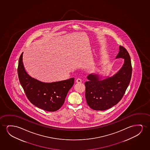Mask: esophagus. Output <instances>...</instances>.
<instances>
[{"label":"esophagus","instance_id":"1","mask_svg":"<svg viewBox=\"0 0 150 150\" xmlns=\"http://www.w3.org/2000/svg\"><path fill=\"white\" fill-rule=\"evenodd\" d=\"M76 82H77V83H81V82H82V80L81 79H80V78H77V79H76Z\"/></svg>","mask_w":150,"mask_h":150}]
</instances>
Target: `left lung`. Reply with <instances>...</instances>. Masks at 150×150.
Masks as SVG:
<instances>
[{
    "label": "left lung",
    "mask_w": 150,
    "mask_h": 150,
    "mask_svg": "<svg viewBox=\"0 0 150 150\" xmlns=\"http://www.w3.org/2000/svg\"><path fill=\"white\" fill-rule=\"evenodd\" d=\"M124 59L121 69L111 77L103 79L98 74L88 76V81L85 82L86 103L91 109L104 111L117 105L125 94L131 79V61L129 54L122 46L116 58Z\"/></svg>",
    "instance_id": "8db88e82"
}]
</instances>
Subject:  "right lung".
I'll use <instances>...</instances> for the list:
<instances>
[{
	"label": "right lung",
	"mask_w": 150,
	"mask_h": 150,
	"mask_svg": "<svg viewBox=\"0 0 150 150\" xmlns=\"http://www.w3.org/2000/svg\"><path fill=\"white\" fill-rule=\"evenodd\" d=\"M23 53L19 57L18 75L27 98L33 105L45 111H57L64 105L67 95L74 83V78L57 82H43L32 77L25 70Z\"/></svg>",
	"instance_id": "add662e5"
}]
</instances>
